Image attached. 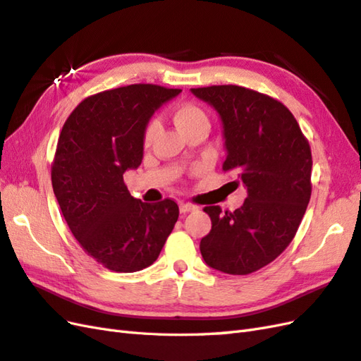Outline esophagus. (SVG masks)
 <instances>
[{
    "mask_svg": "<svg viewBox=\"0 0 361 361\" xmlns=\"http://www.w3.org/2000/svg\"><path fill=\"white\" fill-rule=\"evenodd\" d=\"M197 210V206L190 204V202H180V212L181 214H188V212Z\"/></svg>",
    "mask_w": 361,
    "mask_h": 361,
    "instance_id": "obj_1",
    "label": "esophagus"
}]
</instances>
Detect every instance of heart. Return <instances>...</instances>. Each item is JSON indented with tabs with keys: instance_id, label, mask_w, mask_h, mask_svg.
<instances>
[{
	"instance_id": "obj_1",
	"label": "heart",
	"mask_w": 361,
	"mask_h": 361,
	"mask_svg": "<svg viewBox=\"0 0 361 361\" xmlns=\"http://www.w3.org/2000/svg\"><path fill=\"white\" fill-rule=\"evenodd\" d=\"M172 120L183 134L201 126L209 129V117L206 111L195 104H190V102L175 105L172 109ZM157 133H159V122L155 118H151L147 122L143 134V142L146 146L152 143Z\"/></svg>"
}]
</instances>
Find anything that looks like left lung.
<instances>
[{"mask_svg": "<svg viewBox=\"0 0 361 361\" xmlns=\"http://www.w3.org/2000/svg\"><path fill=\"white\" fill-rule=\"evenodd\" d=\"M192 92L218 111L227 149L223 171L247 188L235 212L204 207L212 230L201 239V255L223 273H255L290 245L302 223L312 188L310 143L291 111L259 91L212 85Z\"/></svg>", "mask_w": 361, "mask_h": 361, "instance_id": "8db88e82", "label": "left lung"}]
</instances>
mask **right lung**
Returning <instances> with one entry per match:
<instances>
[{"mask_svg": "<svg viewBox=\"0 0 361 361\" xmlns=\"http://www.w3.org/2000/svg\"><path fill=\"white\" fill-rule=\"evenodd\" d=\"M180 91L154 84L100 91L62 126L51 163L54 197L79 245L111 271L154 264L178 219L171 198L151 204L131 197L123 173L142 163L154 111Z\"/></svg>", "mask_w": 361, "mask_h": 361, "instance_id": "1", "label": "right lung"}]
</instances>
